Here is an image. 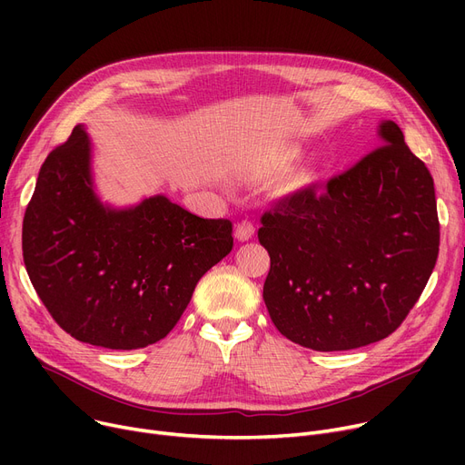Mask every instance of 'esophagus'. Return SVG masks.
Listing matches in <instances>:
<instances>
[{
	"mask_svg": "<svg viewBox=\"0 0 465 465\" xmlns=\"http://www.w3.org/2000/svg\"><path fill=\"white\" fill-rule=\"evenodd\" d=\"M254 235V224L251 220H241V223L235 226V237L239 241H249Z\"/></svg>",
	"mask_w": 465,
	"mask_h": 465,
	"instance_id": "34e87169",
	"label": "esophagus"
}]
</instances>
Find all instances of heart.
<instances>
[{
  "instance_id": "1",
  "label": "heart",
  "mask_w": 465,
  "mask_h": 465,
  "mask_svg": "<svg viewBox=\"0 0 465 465\" xmlns=\"http://www.w3.org/2000/svg\"><path fill=\"white\" fill-rule=\"evenodd\" d=\"M298 156H300L298 149H282V151H277L270 156V162H267V165H270L272 169H282L290 162H294ZM319 175H321V165L319 163H316V162H303V163L296 165L288 173V186L290 188H307V186L316 183Z\"/></svg>"
}]
</instances>
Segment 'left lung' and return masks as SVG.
I'll use <instances>...</instances> for the list:
<instances>
[{
	"label": "left lung",
	"instance_id": "8db88e82",
	"mask_svg": "<svg viewBox=\"0 0 465 465\" xmlns=\"http://www.w3.org/2000/svg\"><path fill=\"white\" fill-rule=\"evenodd\" d=\"M354 167L281 200L258 239L272 267L263 302L294 343L351 351L392 333L419 302L439 254L433 179L392 120Z\"/></svg>",
	"mask_w": 465,
	"mask_h": 465
}]
</instances>
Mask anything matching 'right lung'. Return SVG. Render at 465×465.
Listing matches in <instances>:
<instances>
[{
	"label": "right lung",
	"mask_w": 465,
	"mask_h": 465,
	"mask_svg": "<svg viewBox=\"0 0 465 465\" xmlns=\"http://www.w3.org/2000/svg\"><path fill=\"white\" fill-rule=\"evenodd\" d=\"M232 247L230 220L195 216L163 193L122 209L104 203L83 124L46 156L22 224L24 263L53 319L114 351L163 339Z\"/></svg>",
	"instance_id": "1"
}]
</instances>
